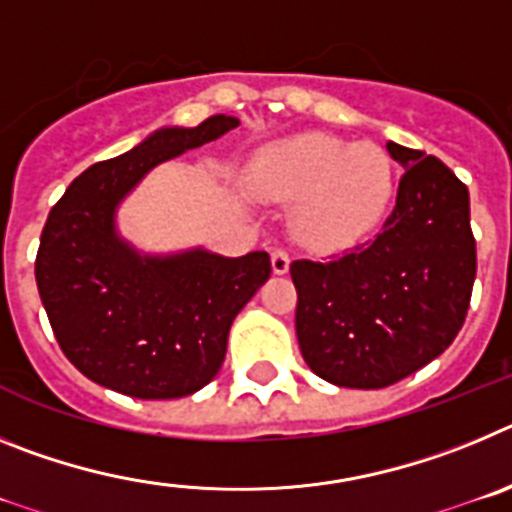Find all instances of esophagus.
Listing matches in <instances>:
<instances>
[{"mask_svg": "<svg viewBox=\"0 0 512 512\" xmlns=\"http://www.w3.org/2000/svg\"><path fill=\"white\" fill-rule=\"evenodd\" d=\"M271 269H274V274H287L289 271V253L284 248H277L271 253Z\"/></svg>", "mask_w": 512, "mask_h": 512, "instance_id": "34e87169", "label": "esophagus"}]
</instances>
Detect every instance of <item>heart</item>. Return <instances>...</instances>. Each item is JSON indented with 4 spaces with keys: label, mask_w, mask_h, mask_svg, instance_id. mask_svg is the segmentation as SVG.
Listing matches in <instances>:
<instances>
[{
    "label": "heart",
    "mask_w": 512,
    "mask_h": 512,
    "mask_svg": "<svg viewBox=\"0 0 512 512\" xmlns=\"http://www.w3.org/2000/svg\"><path fill=\"white\" fill-rule=\"evenodd\" d=\"M251 187L264 200L295 202L292 228L312 248H346L372 233L390 210L395 169L374 143L328 133L277 140L256 156Z\"/></svg>",
    "instance_id": "1"
}]
</instances>
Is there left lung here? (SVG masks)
<instances>
[{
  "instance_id": "obj_1",
  "label": "left lung",
  "mask_w": 512,
  "mask_h": 512,
  "mask_svg": "<svg viewBox=\"0 0 512 512\" xmlns=\"http://www.w3.org/2000/svg\"><path fill=\"white\" fill-rule=\"evenodd\" d=\"M405 169L374 241L292 261L302 359L320 379L379 390L431 364L467 318L477 274L469 192L449 166L387 143Z\"/></svg>"
}]
</instances>
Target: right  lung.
<instances>
[{
	"mask_svg": "<svg viewBox=\"0 0 512 512\" xmlns=\"http://www.w3.org/2000/svg\"><path fill=\"white\" fill-rule=\"evenodd\" d=\"M233 128L235 117L212 115L197 128L156 130L89 166L53 205L35 282L58 346L92 382L138 400H174L220 372L235 315L269 279V253L148 256L120 238L115 212L148 171Z\"/></svg>",
	"mask_w": 512,
	"mask_h": 512,
	"instance_id": "1",
	"label": "right lung"
}]
</instances>
